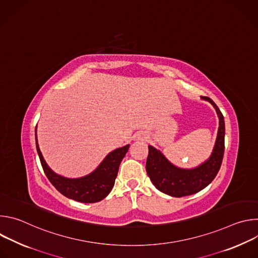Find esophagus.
Here are the masks:
<instances>
[{
	"instance_id": "34e87169",
	"label": "esophagus",
	"mask_w": 258,
	"mask_h": 258,
	"mask_svg": "<svg viewBox=\"0 0 258 258\" xmlns=\"http://www.w3.org/2000/svg\"><path fill=\"white\" fill-rule=\"evenodd\" d=\"M145 138L144 137H139V140H144Z\"/></svg>"
}]
</instances>
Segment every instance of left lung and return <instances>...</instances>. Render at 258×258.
Returning <instances> with one entry per match:
<instances>
[{"label": "left lung", "instance_id": "8db88e82", "mask_svg": "<svg viewBox=\"0 0 258 258\" xmlns=\"http://www.w3.org/2000/svg\"><path fill=\"white\" fill-rule=\"evenodd\" d=\"M215 108L219 127L215 147L211 157L194 169H180L173 166L163 154L152 146H148L149 154L146 161V170L153 185L164 194L172 197H183L195 194L204 188L216 176L222 165L225 152V119L216 104L208 97H201Z\"/></svg>", "mask_w": 258, "mask_h": 258}]
</instances>
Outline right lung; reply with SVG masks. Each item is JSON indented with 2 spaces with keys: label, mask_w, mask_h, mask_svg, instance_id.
<instances>
[{
  "label": "right lung",
  "mask_w": 258,
  "mask_h": 258,
  "mask_svg": "<svg viewBox=\"0 0 258 258\" xmlns=\"http://www.w3.org/2000/svg\"><path fill=\"white\" fill-rule=\"evenodd\" d=\"M36 132V131H35ZM36 150L43 169L52 185L65 197L83 203H96L104 199L112 190L117 176L119 164L128 151V145L109 153L99 167L91 174L76 179L57 175L47 165L39 148L35 133Z\"/></svg>",
  "instance_id": "obj_1"
}]
</instances>
